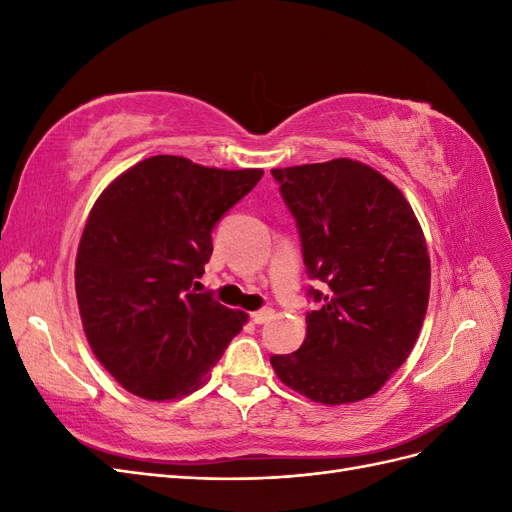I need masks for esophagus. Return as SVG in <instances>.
Listing matches in <instances>:
<instances>
[{
    "mask_svg": "<svg viewBox=\"0 0 512 512\" xmlns=\"http://www.w3.org/2000/svg\"><path fill=\"white\" fill-rule=\"evenodd\" d=\"M273 309L271 307H265V309H258V312H254L252 314V320L256 322V324H265V322H269L271 318H273Z\"/></svg>",
    "mask_w": 512,
    "mask_h": 512,
    "instance_id": "34e87169",
    "label": "esophagus"
}]
</instances>
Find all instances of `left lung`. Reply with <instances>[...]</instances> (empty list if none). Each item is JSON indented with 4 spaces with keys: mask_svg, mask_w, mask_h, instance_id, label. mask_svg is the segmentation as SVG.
<instances>
[{
    "mask_svg": "<svg viewBox=\"0 0 512 512\" xmlns=\"http://www.w3.org/2000/svg\"><path fill=\"white\" fill-rule=\"evenodd\" d=\"M297 220L309 288L297 352L273 354L271 365L292 391L324 406L378 393L410 356L421 333L431 284L423 228L384 175L339 158L273 168Z\"/></svg>",
    "mask_w": 512,
    "mask_h": 512,
    "instance_id": "obj_1",
    "label": "left lung"
}]
</instances>
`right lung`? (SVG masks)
Here are the masks:
<instances>
[{
	"instance_id": "obj_1",
	"label": "right lung",
	"mask_w": 512,
	"mask_h": 512,
	"mask_svg": "<svg viewBox=\"0 0 512 512\" xmlns=\"http://www.w3.org/2000/svg\"><path fill=\"white\" fill-rule=\"evenodd\" d=\"M260 177V168L153 156L91 207L76 301L96 359L132 395L168 401L196 391L243 329L247 314L198 292L196 280L213 252V226Z\"/></svg>"
}]
</instances>
